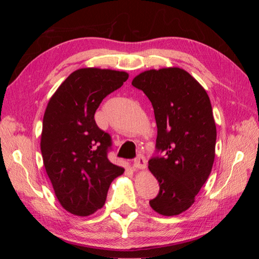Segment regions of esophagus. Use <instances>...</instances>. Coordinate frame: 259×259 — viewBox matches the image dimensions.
Instances as JSON below:
<instances>
[{
	"mask_svg": "<svg viewBox=\"0 0 259 259\" xmlns=\"http://www.w3.org/2000/svg\"><path fill=\"white\" fill-rule=\"evenodd\" d=\"M133 167L135 169H144L146 167V158L143 154L136 156L134 163H133Z\"/></svg>",
	"mask_w": 259,
	"mask_h": 259,
	"instance_id": "34e87169",
	"label": "esophagus"
}]
</instances>
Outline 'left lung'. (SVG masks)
I'll return each mask as SVG.
<instances>
[{"instance_id": "1", "label": "left lung", "mask_w": 259, "mask_h": 259, "mask_svg": "<svg viewBox=\"0 0 259 259\" xmlns=\"http://www.w3.org/2000/svg\"><path fill=\"white\" fill-rule=\"evenodd\" d=\"M132 84L151 101L158 127L156 155L148 167L160 190L149 204L161 215H178L193 204L213 167L216 125L209 97L180 68L148 70Z\"/></svg>"}]
</instances>
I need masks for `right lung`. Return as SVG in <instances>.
Segmentation results:
<instances>
[{
	"instance_id": "obj_1",
	"label": "right lung",
	"mask_w": 259,
	"mask_h": 259,
	"mask_svg": "<svg viewBox=\"0 0 259 259\" xmlns=\"http://www.w3.org/2000/svg\"><path fill=\"white\" fill-rule=\"evenodd\" d=\"M128 79L123 71L83 68L50 99L43 117L41 152L55 194L66 210L89 216L104 206L112 180L124 168L108 159L112 140L94 115L103 99Z\"/></svg>"
}]
</instances>
